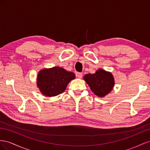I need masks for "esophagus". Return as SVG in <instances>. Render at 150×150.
I'll return each instance as SVG.
<instances>
[{"mask_svg": "<svg viewBox=\"0 0 150 150\" xmlns=\"http://www.w3.org/2000/svg\"><path fill=\"white\" fill-rule=\"evenodd\" d=\"M76 76H77V77L79 78V79H82V73H76Z\"/></svg>", "mask_w": 150, "mask_h": 150, "instance_id": "obj_1", "label": "esophagus"}]
</instances>
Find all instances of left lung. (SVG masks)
Here are the masks:
<instances>
[{"mask_svg": "<svg viewBox=\"0 0 150 150\" xmlns=\"http://www.w3.org/2000/svg\"><path fill=\"white\" fill-rule=\"evenodd\" d=\"M84 80L91 91L98 97H104L109 93L114 87V80L112 74L102 69L97 70L95 74H87Z\"/></svg>", "mask_w": 150, "mask_h": 150, "instance_id": "8db88e82", "label": "left lung"}]
</instances>
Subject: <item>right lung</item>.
Here are the masks:
<instances>
[{"label": "right lung", "instance_id": "obj_1", "mask_svg": "<svg viewBox=\"0 0 150 150\" xmlns=\"http://www.w3.org/2000/svg\"><path fill=\"white\" fill-rule=\"evenodd\" d=\"M75 75L61 67H53L41 70L38 75L37 85L45 96L53 97L65 91L68 83Z\"/></svg>", "mask_w": 150, "mask_h": 150}]
</instances>
